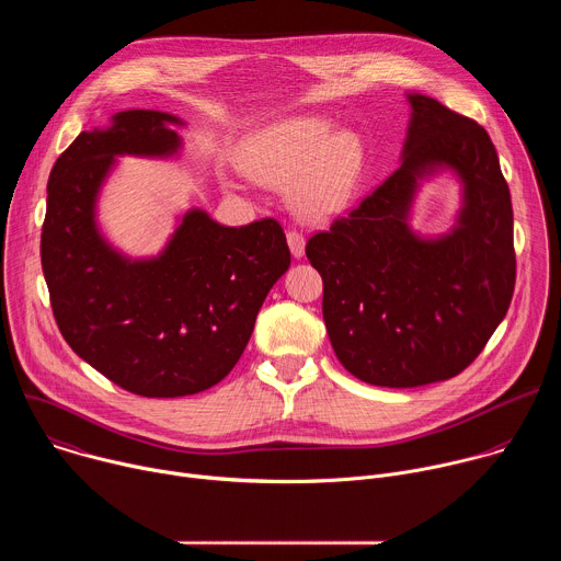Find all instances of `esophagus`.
<instances>
[{
  "label": "esophagus",
  "instance_id": "obj_1",
  "mask_svg": "<svg viewBox=\"0 0 561 561\" xmlns=\"http://www.w3.org/2000/svg\"><path fill=\"white\" fill-rule=\"evenodd\" d=\"M286 239H288V247H290L293 257H297V260L304 257V251H306V239H304V234L297 232V230H288Z\"/></svg>",
  "mask_w": 561,
  "mask_h": 561
}]
</instances>
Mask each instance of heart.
<instances>
[{
  "instance_id": "heart-1",
  "label": "heart",
  "mask_w": 561,
  "mask_h": 561,
  "mask_svg": "<svg viewBox=\"0 0 561 561\" xmlns=\"http://www.w3.org/2000/svg\"><path fill=\"white\" fill-rule=\"evenodd\" d=\"M242 169L271 186L290 181V204L308 219H327L353 197L364 167L355 133H333L322 117H290L255 133L239 154Z\"/></svg>"
}]
</instances>
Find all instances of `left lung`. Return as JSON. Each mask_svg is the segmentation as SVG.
Here are the masks:
<instances>
[{
    "label": "left lung",
    "instance_id": "obj_1",
    "mask_svg": "<svg viewBox=\"0 0 561 561\" xmlns=\"http://www.w3.org/2000/svg\"><path fill=\"white\" fill-rule=\"evenodd\" d=\"M407 100L402 164L306 244L324 279L337 359L388 388L459 375L502 324L515 288L511 191L489 133L428 95ZM446 170L462 186L456 224L444 236H420L410 226L414 197Z\"/></svg>",
    "mask_w": 561,
    "mask_h": 561
}]
</instances>
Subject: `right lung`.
I'll return each mask as SVG.
<instances>
[{
    "label": "right lung",
    "instance_id": "add662e5",
    "mask_svg": "<svg viewBox=\"0 0 561 561\" xmlns=\"http://www.w3.org/2000/svg\"><path fill=\"white\" fill-rule=\"evenodd\" d=\"M173 126L184 122L171 113H115L106 128L77 135L46 188L42 271L55 322L79 357L141 397H184L221 381L290 266L275 219L234 228L191 208L152 257H128L102 234L98 199L117 157L180 154Z\"/></svg>",
    "mask_w": 561,
    "mask_h": 561
}]
</instances>
